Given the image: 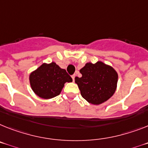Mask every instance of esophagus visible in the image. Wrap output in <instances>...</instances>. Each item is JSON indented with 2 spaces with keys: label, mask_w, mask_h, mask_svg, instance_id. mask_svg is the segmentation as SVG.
<instances>
[{
  "label": "esophagus",
  "mask_w": 148,
  "mask_h": 148,
  "mask_svg": "<svg viewBox=\"0 0 148 148\" xmlns=\"http://www.w3.org/2000/svg\"><path fill=\"white\" fill-rule=\"evenodd\" d=\"M75 77H76V74H73L71 76L72 77V80H73V81H74V78H75Z\"/></svg>",
  "instance_id": "1"
}]
</instances>
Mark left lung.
Here are the masks:
<instances>
[{
	"mask_svg": "<svg viewBox=\"0 0 148 148\" xmlns=\"http://www.w3.org/2000/svg\"><path fill=\"white\" fill-rule=\"evenodd\" d=\"M81 77H75L82 97L92 105H99L108 101L117 86L118 74L109 64L101 61L87 62L80 70Z\"/></svg>",
	"mask_w": 148,
	"mask_h": 148,
	"instance_id": "obj_1",
	"label": "left lung"
}]
</instances>
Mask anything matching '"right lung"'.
<instances>
[{"mask_svg":"<svg viewBox=\"0 0 148 148\" xmlns=\"http://www.w3.org/2000/svg\"><path fill=\"white\" fill-rule=\"evenodd\" d=\"M31 88L35 95L43 99L59 95L65 83L72 82V78L64 69L56 62L43 63L29 75Z\"/></svg>","mask_w":148,"mask_h":148,"instance_id":"1","label":"right lung"}]
</instances>
